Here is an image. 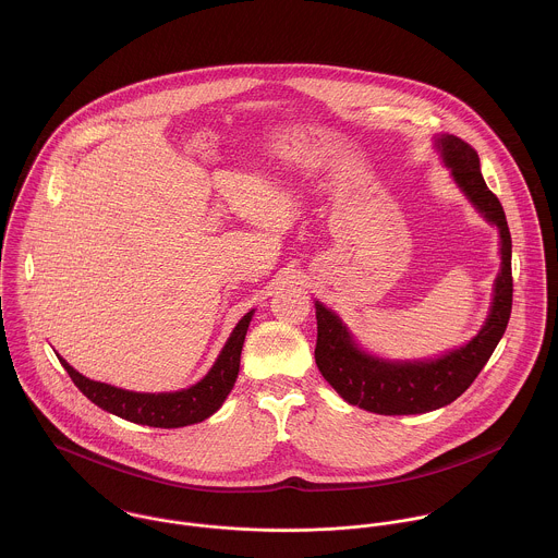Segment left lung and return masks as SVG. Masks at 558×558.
Listing matches in <instances>:
<instances>
[{"label":"left lung","instance_id":"8db88e82","mask_svg":"<svg viewBox=\"0 0 558 558\" xmlns=\"http://www.w3.org/2000/svg\"><path fill=\"white\" fill-rule=\"evenodd\" d=\"M435 144L473 208L499 229L501 271L480 333L472 342L427 361H385L367 354L354 343L340 316L316 301L318 338L314 359L323 378L342 395L343 401L374 414H425L452 403L477 378L504 338L512 314V238L506 213L486 186L477 153L468 142L457 135H439Z\"/></svg>","mask_w":558,"mask_h":558}]
</instances>
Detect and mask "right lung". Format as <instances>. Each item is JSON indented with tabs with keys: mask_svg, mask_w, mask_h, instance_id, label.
I'll return each instance as SVG.
<instances>
[{
	"mask_svg": "<svg viewBox=\"0 0 558 558\" xmlns=\"http://www.w3.org/2000/svg\"><path fill=\"white\" fill-rule=\"evenodd\" d=\"M253 312L255 310H251L235 325L233 333L229 336L213 369L204 376V380L175 392H133L125 388L95 383L78 374L63 356H57L70 374L72 383L101 410L121 416L129 423L159 429H178L210 418L231 392L240 372V354L248 325L253 320Z\"/></svg>",
	"mask_w": 558,
	"mask_h": 558,
	"instance_id": "1",
	"label": "right lung"
}]
</instances>
